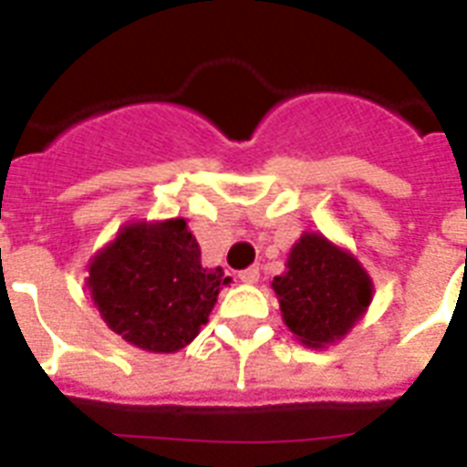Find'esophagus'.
Returning <instances> with one entry per match:
<instances>
[{"instance_id": "esophagus-1", "label": "esophagus", "mask_w": 467, "mask_h": 467, "mask_svg": "<svg viewBox=\"0 0 467 467\" xmlns=\"http://www.w3.org/2000/svg\"><path fill=\"white\" fill-rule=\"evenodd\" d=\"M238 279L244 282V285H255L257 279H260V267H248V270H241L238 272Z\"/></svg>"}]
</instances>
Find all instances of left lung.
<instances>
[{
  "label": "left lung",
  "mask_w": 467,
  "mask_h": 467,
  "mask_svg": "<svg viewBox=\"0 0 467 467\" xmlns=\"http://www.w3.org/2000/svg\"><path fill=\"white\" fill-rule=\"evenodd\" d=\"M272 289L285 326L316 349L345 337L374 296V282L359 260L320 234L298 238Z\"/></svg>",
  "instance_id": "1"
}]
</instances>
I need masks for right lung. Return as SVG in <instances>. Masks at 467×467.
Listing matches in <instances>:
<instances>
[{"instance_id":"right-lung-1","label":"right lung","mask_w":467,"mask_h":467,"mask_svg":"<svg viewBox=\"0 0 467 467\" xmlns=\"http://www.w3.org/2000/svg\"><path fill=\"white\" fill-rule=\"evenodd\" d=\"M200 263L185 219L134 222L91 257L86 285L113 333L147 352H178L197 337L229 285Z\"/></svg>"}]
</instances>
